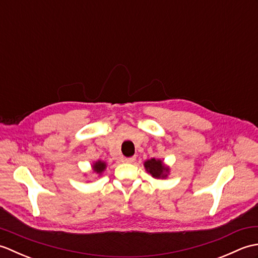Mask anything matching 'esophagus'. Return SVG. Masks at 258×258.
<instances>
[{
    "mask_svg": "<svg viewBox=\"0 0 258 258\" xmlns=\"http://www.w3.org/2000/svg\"><path fill=\"white\" fill-rule=\"evenodd\" d=\"M135 160H136V157H135V156H132V157H127V158H125L124 161H125L126 163H130V164H131V163H134V162H135Z\"/></svg>",
    "mask_w": 258,
    "mask_h": 258,
    "instance_id": "obj_1",
    "label": "esophagus"
}]
</instances>
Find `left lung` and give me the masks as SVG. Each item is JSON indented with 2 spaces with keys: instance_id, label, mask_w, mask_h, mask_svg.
<instances>
[{
  "instance_id": "1",
  "label": "left lung",
  "mask_w": 258,
  "mask_h": 258,
  "mask_svg": "<svg viewBox=\"0 0 258 258\" xmlns=\"http://www.w3.org/2000/svg\"><path fill=\"white\" fill-rule=\"evenodd\" d=\"M145 171L155 179H166L171 173V167L166 165L161 158H151L144 162Z\"/></svg>"
}]
</instances>
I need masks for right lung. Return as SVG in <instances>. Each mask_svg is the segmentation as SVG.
Segmentation results:
<instances>
[{"label":"right lung","instance_id":"add662e5","mask_svg":"<svg viewBox=\"0 0 258 258\" xmlns=\"http://www.w3.org/2000/svg\"><path fill=\"white\" fill-rule=\"evenodd\" d=\"M107 167V163L104 162V161H101L98 160L96 162H94L92 164V172L96 174L98 177L101 176V175L104 173V171H105Z\"/></svg>","mask_w":258,"mask_h":258}]
</instances>
